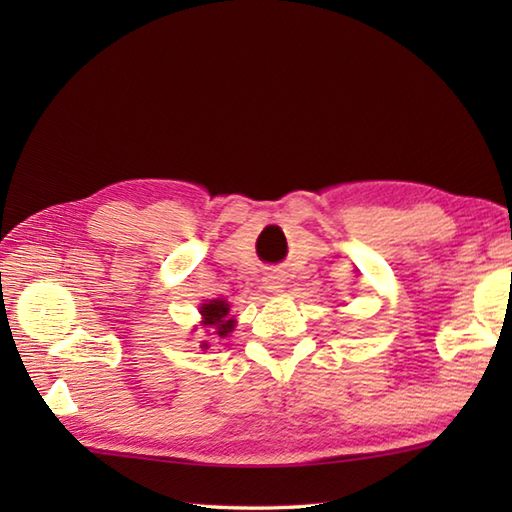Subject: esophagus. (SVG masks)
Instances as JSON below:
<instances>
[{
    "label": "esophagus",
    "mask_w": 512,
    "mask_h": 512,
    "mask_svg": "<svg viewBox=\"0 0 512 512\" xmlns=\"http://www.w3.org/2000/svg\"><path fill=\"white\" fill-rule=\"evenodd\" d=\"M266 288L270 290V292H281V288H284V284H286V279L281 277L279 273H270V275H266Z\"/></svg>",
    "instance_id": "obj_1"
}]
</instances>
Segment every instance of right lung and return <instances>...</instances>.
Segmentation results:
<instances>
[{
    "label": "right lung",
    "mask_w": 512,
    "mask_h": 512,
    "mask_svg": "<svg viewBox=\"0 0 512 512\" xmlns=\"http://www.w3.org/2000/svg\"><path fill=\"white\" fill-rule=\"evenodd\" d=\"M228 312H231V306H228L226 301L222 299H211L206 301L200 306V314H202V325L204 328L213 330L215 336H220V339H226L228 334L233 332L235 328V319L228 317ZM206 330V332H209ZM202 350H209V343L202 341Z\"/></svg>",
    "instance_id": "obj_1"
}]
</instances>
